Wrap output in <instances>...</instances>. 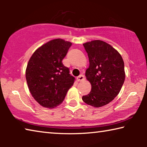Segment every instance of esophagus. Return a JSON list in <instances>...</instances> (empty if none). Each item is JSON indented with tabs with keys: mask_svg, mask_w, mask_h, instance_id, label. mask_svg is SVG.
Instances as JSON below:
<instances>
[{
	"mask_svg": "<svg viewBox=\"0 0 147 147\" xmlns=\"http://www.w3.org/2000/svg\"><path fill=\"white\" fill-rule=\"evenodd\" d=\"M84 80V76L82 75V74H81V75L78 76V77L76 78V80L78 82H81V81H83Z\"/></svg>",
	"mask_w": 147,
	"mask_h": 147,
	"instance_id": "obj_1",
	"label": "esophagus"
}]
</instances>
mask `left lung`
I'll list each match as a JSON object with an SVG mask.
<instances>
[{
    "mask_svg": "<svg viewBox=\"0 0 147 147\" xmlns=\"http://www.w3.org/2000/svg\"><path fill=\"white\" fill-rule=\"evenodd\" d=\"M83 45L89 58L86 76L91 90L82 100L99 108L112 101L120 92L125 79L124 61L117 51L104 41L94 40Z\"/></svg>",
    "mask_w": 147,
    "mask_h": 147,
    "instance_id": "8db88e82",
    "label": "left lung"
}]
</instances>
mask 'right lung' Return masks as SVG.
Returning <instances> with one entry per match:
<instances>
[{
  "mask_svg": "<svg viewBox=\"0 0 147 147\" xmlns=\"http://www.w3.org/2000/svg\"><path fill=\"white\" fill-rule=\"evenodd\" d=\"M71 45L61 39H53L37 49L29 59L27 84L32 96L45 108L60 104L73 86L75 78L62 63Z\"/></svg>",
  "mask_w": 147,
  "mask_h": 147,
  "instance_id": "right-lung-1",
  "label": "right lung"
}]
</instances>
